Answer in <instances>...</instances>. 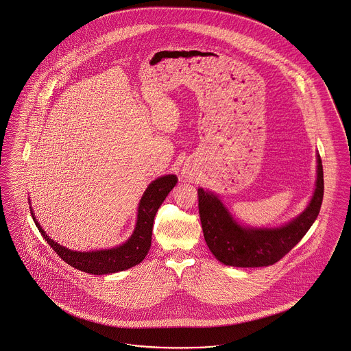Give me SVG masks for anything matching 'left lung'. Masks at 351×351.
<instances>
[{"label": "left lung", "mask_w": 351, "mask_h": 351, "mask_svg": "<svg viewBox=\"0 0 351 351\" xmlns=\"http://www.w3.org/2000/svg\"><path fill=\"white\" fill-rule=\"evenodd\" d=\"M199 213L205 242L226 266L267 267L292 250L316 221L324 197V171L317 155V180L308 208L279 229H247L238 225L222 202L210 192L197 189Z\"/></svg>", "instance_id": "1"}]
</instances>
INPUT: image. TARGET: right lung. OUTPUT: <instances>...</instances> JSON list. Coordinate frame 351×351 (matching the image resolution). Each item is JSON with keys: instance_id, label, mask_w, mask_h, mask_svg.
Listing matches in <instances>:
<instances>
[{"instance_id": "1", "label": "right lung", "mask_w": 351, "mask_h": 351, "mask_svg": "<svg viewBox=\"0 0 351 351\" xmlns=\"http://www.w3.org/2000/svg\"><path fill=\"white\" fill-rule=\"evenodd\" d=\"M176 183H178V178L175 175H167L156 179L149 185V188L146 189L143 197L139 202L138 219H136L133 235L122 246H118L116 249H110V250L92 251V252L68 250L66 247L55 243L51 238H49V235L43 232L36 218L34 217L33 210H32V216L38 230L47 241L52 250L55 251L69 266L92 275L113 274V272L123 271V269L136 266L145 259L151 246L154 217L159 206L162 205L163 201L166 200L168 193Z\"/></svg>"}]
</instances>
